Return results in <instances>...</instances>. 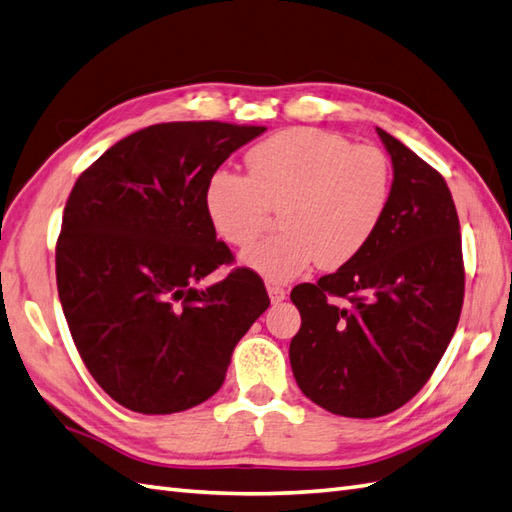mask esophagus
Segmentation results:
<instances>
[{"label": "esophagus", "mask_w": 512, "mask_h": 512, "mask_svg": "<svg viewBox=\"0 0 512 512\" xmlns=\"http://www.w3.org/2000/svg\"><path fill=\"white\" fill-rule=\"evenodd\" d=\"M285 294H288V292H285L283 288H279V285H268V296H270V301L275 303V305L285 299Z\"/></svg>", "instance_id": "34e87169"}]
</instances>
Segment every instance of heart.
<instances>
[{
    "mask_svg": "<svg viewBox=\"0 0 512 512\" xmlns=\"http://www.w3.org/2000/svg\"><path fill=\"white\" fill-rule=\"evenodd\" d=\"M248 176L218 172L205 209L224 242L248 246L281 211L283 233L242 255L270 283L310 268L336 270L358 257L382 224L392 196V165L377 146H353L320 128H288L246 154Z\"/></svg>",
    "mask_w": 512,
    "mask_h": 512,
    "instance_id": "obj_1",
    "label": "heart"
}]
</instances>
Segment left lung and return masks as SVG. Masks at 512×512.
Listing matches in <instances>:
<instances>
[{"label":"left lung","instance_id":"1","mask_svg":"<svg viewBox=\"0 0 512 512\" xmlns=\"http://www.w3.org/2000/svg\"><path fill=\"white\" fill-rule=\"evenodd\" d=\"M392 161L386 216L364 251L290 299L296 384L340 417L375 419L408 403L432 377L465 299L460 222L445 178L377 128Z\"/></svg>","mask_w":512,"mask_h":512}]
</instances>
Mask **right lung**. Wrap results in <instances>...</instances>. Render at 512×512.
Here are the masks:
<instances>
[{
    "label": "right lung",
    "mask_w": 512,
    "mask_h": 512,
    "mask_svg": "<svg viewBox=\"0 0 512 512\" xmlns=\"http://www.w3.org/2000/svg\"><path fill=\"white\" fill-rule=\"evenodd\" d=\"M264 126L170 122L117 141L78 176L56 242L71 338L100 388L141 414L183 412L224 382L235 344L268 310L264 281L233 268L205 192Z\"/></svg>",
    "instance_id": "1"
}]
</instances>
